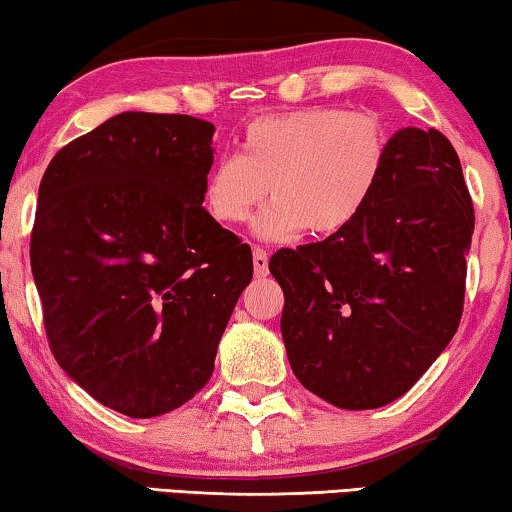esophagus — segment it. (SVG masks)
<instances>
[{"instance_id": "obj_1", "label": "esophagus", "mask_w": 512, "mask_h": 512, "mask_svg": "<svg viewBox=\"0 0 512 512\" xmlns=\"http://www.w3.org/2000/svg\"><path fill=\"white\" fill-rule=\"evenodd\" d=\"M254 272H256V277H268V272H270V268H268V254H265L263 249H254Z\"/></svg>"}]
</instances>
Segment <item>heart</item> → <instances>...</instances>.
<instances>
[{
  "instance_id": "1",
  "label": "heart",
  "mask_w": 512,
  "mask_h": 512,
  "mask_svg": "<svg viewBox=\"0 0 512 512\" xmlns=\"http://www.w3.org/2000/svg\"><path fill=\"white\" fill-rule=\"evenodd\" d=\"M389 139L373 114L307 107L256 118L240 156H223L207 172L202 200L223 226L247 221L265 188L272 202L254 230L289 240L307 230L331 237L366 212L387 167Z\"/></svg>"
}]
</instances>
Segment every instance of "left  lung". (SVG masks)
Here are the masks:
<instances>
[{"label":"left lung","mask_w":512,"mask_h":512,"mask_svg":"<svg viewBox=\"0 0 512 512\" xmlns=\"http://www.w3.org/2000/svg\"><path fill=\"white\" fill-rule=\"evenodd\" d=\"M473 223L447 137L394 132L366 212L338 235L270 258L300 384L342 410L401 398L457 333Z\"/></svg>","instance_id":"8db88e82"}]
</instances>
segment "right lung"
Segmentation results:
<instances>
[{
    "mask_svg": "<svg viewBox=\"0 0 512 512\" xmlns=\"http://www.w3.org/2000/svg\"><path fill=\"white\" fill-rule=\"evenodd\" d=\"M214 125L123 111L55 153L39 184L30 263L60 368L95 401L149 419L198 394L249 244L202 207Z\"/></svg>",
    "mask_w": 512,
    "mask_h": 512,
    "instance_id": "right-lung-1",
    "label": "right lung"
}]
</instances>
